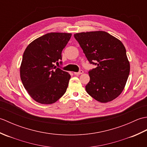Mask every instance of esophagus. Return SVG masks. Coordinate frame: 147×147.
<instances>
[{
    "instance_id": "esophagus-1",
    "label": "esophagus",
    "mask_w": 147,
    "mask_h": 147,
    "mask_svg": "<svg viewBox=\"0 0 147 147\" xmlns=\"http://www.w3.org/2000/svg\"><path fill=\"white\" fill-rule=\"evenodd\" d=\"M83 73V70H80L78 72H74V74L75 75H79V74H82Z\"/></svg>"
}]
</instances>
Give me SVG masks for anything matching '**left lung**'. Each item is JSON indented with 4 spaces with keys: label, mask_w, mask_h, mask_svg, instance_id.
<instances>
[{
    "label": "left lung",
    "mask_w": 147,
    "mask_h": 147,
    "mask_svg": "<svg viewBox=\"0 0 147 147\" xmlns=\"http://www.w3.org/2000/svg\"><path fill=\"white\" fill-rule=\"evenodd\" d=\"M74 38L88 62L96 65L88 71L90 80L86 92L100 102H107L119 95L130 71L126 51L119 40L102 31L76 33Z\"/></svg>",
    "instance_id": "1"
}]
</instances>
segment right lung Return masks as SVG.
Listing matches in <instances>:
<instances>
[{"mask_svg": "<svg viewBox=\"0 0 147 147\" xmlns=\"http://www.w3.org/2000/svg\"><path fill=\"white\" fill-rule=\"evenodd\" d=\"M71 37V33H47L25 49L20 67L21 80L37 102L53 104L66 92L71 76L55 64H62V51Z\"/></svg>", "mask_w": 147, "mask_h": 147, "instance_id": "right-lung-1", "label": "right lung"}]
</instances>
